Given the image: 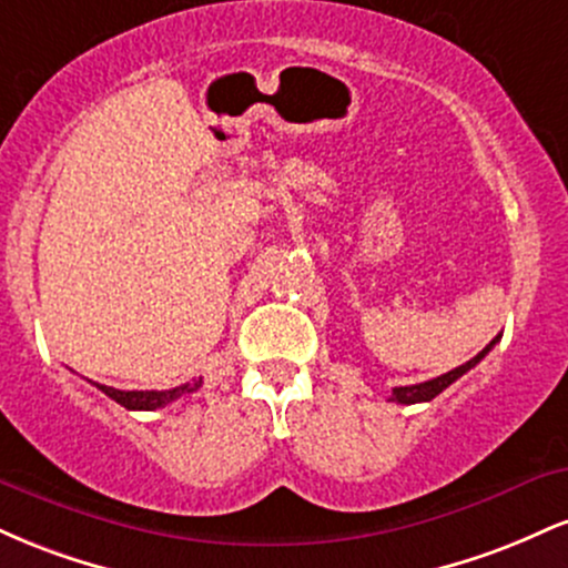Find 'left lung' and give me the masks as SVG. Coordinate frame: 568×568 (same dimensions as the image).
Here are the masks:
<instances>
[{"label":"left lung","instance_id":"left-lung-1","mask_svg":"<svg viewBox=\"0 0 568 568\" xmlns=\"http://www.w3.org/2000/svg\"><path fill=\"white\" fill-rule=\"evenodd\" d=\"M497 342H499V336L494 338V342H488L486 347L480 349L478 355L473 357V361L462 363L459 368L448 371V374L438 376V379H429V382H422V384H408V387H395V389H393V395H389V400L403 403V406H410V403H427V400H433V397H435V395H440L443 389L448 387V384H454L456 379H459V376H465L467 371L478 366V363L484 361V357L488 355V352H491V347H494V344H497Z\"/></svg>","mask_w":568,"mask_h":568}]
</instances>
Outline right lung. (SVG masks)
<instances>
[{"label":"right lung","mask_w":568,"mask_h":568,"mask_svg":"<svg viewBox=\"0 0 568 568\" xmlns=\"http://www.w3.org/2000/svg\"><path fill=\"white\" fill-rule=\"evenodd\" d=\"M95 384V382H93ZM98 389H101L103 395H109L112 400L120 403V406H125L128 410H158V408H165L168 403L179 400V397H184L189 393H197L202 387V379H192L186 384H181V387H173V389H114V387H106V384H95Z\"/></svg>","instance_id":"right-lung-1"}]
</instances>
